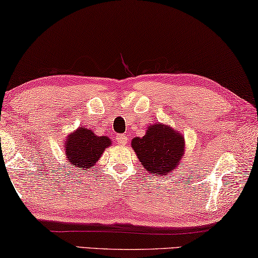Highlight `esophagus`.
I'll list each match as a JSON object with an SVG mask.
<instances>
[{"label": "esophagus", "instance_id": "esophagus-1", "mask_svg": "<svg viewBox=\"0 0 258 258\" xmlns=\"http://www.w3.org/2000/svg\"><path fill=\"white\" fill-rule=\"evenodd\" d=\"M127 140H128V138H127V136H125V134H118L117 136V142L119 145H121V146L126 145Z\"/></svg>", "mask_w": 258, "mask_h": 258}]
</instances>
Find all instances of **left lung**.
I'll list each match as a JSON object with an SVG mask.
<instances>
[{
    "label": "left lung",
    "mask_w": 258,
    "mask_h": 258,
    "mask_svg": "<svg viewBox=\"0 0 258 258\" xmlns=\"http://www.w3.org/2000/svg\"><path fill=\"white\" fill-rule=\"evenodd\" d=\"M133 151L148 174L166 176L178 164L185 151L182 134L171 126L152 124L142 138H133Z\"/></svg>",
    "instance_id": "left-lung-1"
}]
</instances>
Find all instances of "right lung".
Returning <instances> with one entry per match:
<instances>
[{
	"label": "right lung",
	"mask_w": 258,
	"mask_h": 258,
	"mask_svg": "<svg viewBox=\"0 0 258 258\" xmlns=\"http://www.w3.org/2000/svg\"><path fill=\"white\" fill-rule=\"evenodd\" d=\"M111 144L112 141L106 136H96L91 130L82 126L67 137L64 144L66 159L69 164L80 170L91 169Z\"/></svg>",
	"instance_id": "add662e5"
}]
</instances>
